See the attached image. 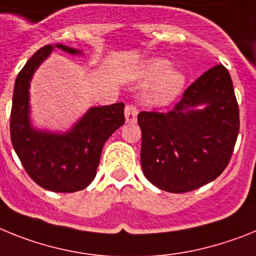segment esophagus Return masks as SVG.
I'll return each mask as SVG.
<instances>
[{
  "instance_id": "34e87169",
  "label": "esophagus",
  "mask_w": 256,
  "mask_h": 256,
  "mask_svg": "<svg viewBox=\"0 0 256 256\" xmlns=\"http://www.w3.org/2000/svg\"><path fill=\"white\" fill-rule=\"evenodd\" d=\"M136 116H138V108L132 104H128L125 106V118L126 122H135L136 121Z\"/></svg>"
}]
</instances>
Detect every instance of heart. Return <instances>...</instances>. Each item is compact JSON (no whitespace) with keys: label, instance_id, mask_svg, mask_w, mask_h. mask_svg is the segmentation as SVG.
<instances>
[{"label":"heart","instance_id":"obj_1","mask_svg":"<svg viewBox=\"0 0 256 256\" xmlns=\"http://www.w3.org/2000/svg\"><path fill=\"white\" fill-rule=\"evenodd\" d=\"M166 59H150L139 68L142 81H152L144 92V102L150 106H166L175 100L186 85V76L182 70L170 68Z\"/></svg>","mask_w":256,"mask_h":256}]
</instances>
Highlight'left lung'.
Returning <instances> with one entry per match:
<instances>
[{
    "label": "left lung",
    "mask_w": 256,
    "mask_h": 256,
    "mask_svg": "<svg viewBox=\"0 0 256 256\" xmlns=\"http://www.w3.org/2000/svg\"><path fill=\"white\" fill-rule=\"evenodd\" d=\"M204 105L198 110L197 106ZM142 168L153 186L184 193L216 179L230 164L240 110L230 72L212 66L166 113L140 112Z\"/></svg>",
    "instance_id": "obj_1"
}]
</instances>
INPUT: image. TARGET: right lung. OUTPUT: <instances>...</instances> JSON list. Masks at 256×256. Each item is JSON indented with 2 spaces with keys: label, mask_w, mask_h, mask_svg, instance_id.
Here are the masks:
<instances>
[{
  "label": "right lung",
  "mask_w": 256,
  "mask_h": 256,
  "mask_svg": "<svg viewBox=\"0 0 256 256\" xmlns=\"http://www.w3.org/2000/svg\"><path fill=\"white\" fill-rule=\"evenodd\" d=\"M81 51L62 44L40 48L15 80L10 136L22 165L40 186L60 193L77 192L94 180L103 146L125 124L124 103L92 106L64 134L36 130L30 121V85L33 73L52 48Z\"/></svg>",
  "instance_id": "1"
}]
</instances>
